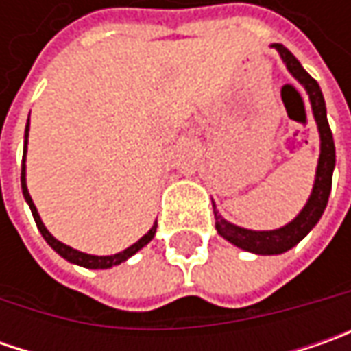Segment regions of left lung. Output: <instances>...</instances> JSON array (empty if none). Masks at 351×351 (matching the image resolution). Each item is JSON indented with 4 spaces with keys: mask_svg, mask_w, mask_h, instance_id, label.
Wrapping results in <instances>:
<instances>
[{
    "mask_svg": "<svg viewBox=\"0 0 351 351\" xmlns=\"http://www.w3.org/2000/svg\"><path fill=\"white\" fill-rule=\"evenodd\" d=\"M271 48H276L279 52V56L285 64V68L289 70V74L303 86L306 95H308L313 117H315V123H317L318 128V136H320V156H318L313 191L306 199L304 207L299 210V215L291 223L283 224L276 230H250L244 226L228 223L217 210V205L213 201L217 232L223 236L224 240H228L230 244H234L236 248L258 254V256L283 254L293 246H297L304 236L317 226L322 213L326 209L328 197H330L332 173H334V166H336V148H334L330 125L326 119V103H324V95L320 91V86L317 84V80H313L311 74L301 66V62L297 60L283 45L276 43V45H271Z\"/></svg>",
    "mask_w": 351,
    "mask_h": 351,
    "instance_id": "left-lung-1",
    "label": "left lung"
}]
</instances>
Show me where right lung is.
Segmentation results:
<instances>
[{
	"label": "right lung",
	"mask_w": 351,
	"mask_h": 351,
	"mask_svg": "<svg viewBox=\"0 0 351 351\" xmlns=\"http://www.w3.org/2000/svg\"><path fill=\"white\" fill-rule=\"evenodd\" d=\"M29 121H27V127H25V142H23V166H21V189H23V197H25V201H27V205L31 207V213H33L34 217V223L38 226V230H40V234L43 238L47 240V244L50 248L54 250L56 254H60L64 260H68L70 263H75V265H82V267H88V269H109V267H113V265H119V263L127 262L128 258H132L138 250H142L156 234V226L158 223L152 224V228L146 232V234L142 236L141 240H136L132 246H128L127 250H123V252H119V254H111V256H93V254H86V252H80V250L72 248V246H68V244H64L60 240H56L54 236L48 232V228L43 223V219H40V215H38V210L34 207L33 199L29 195V189H27V166H25V156H27V144H29Z\"/></svg>",
	"instance_id": "1"
}]
</instances>
